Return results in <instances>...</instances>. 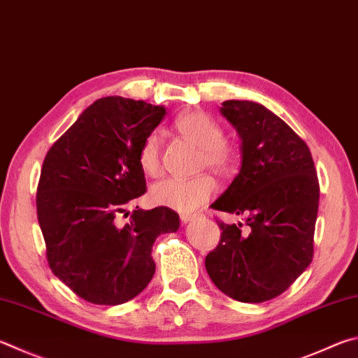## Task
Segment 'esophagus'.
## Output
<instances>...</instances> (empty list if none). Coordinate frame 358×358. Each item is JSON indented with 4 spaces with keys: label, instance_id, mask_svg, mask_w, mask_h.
Returning <instances> with one entry per match:
<instances>
[{
    "label": "esophagus",
    "instance_id": "obj_1",
    "mask_svg": "<svg viewBox=\"0 0 358 358\" xmlns=\"http://www.w3.org/2000/svg\"><path fill=\"white\" fill-rule=\"evenodd\" d=\"M181 220H183V222L186 224V222H191V220H194L197 217V214H192V213H183L181 214Z\"/></svg>",
    "mask_w": 358,
    "mask_h": 358
}]
</instances>
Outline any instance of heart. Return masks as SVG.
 <instances>
[{"label": "heart", "mask_w": 358, "mask_h": 358, "mask_svg": "<svg viewBox=\"0 0 358 358\" xmlns=\"http://www.w3.org/2000/svg\"><path fill=\"white\" fill-rule=\"evenodd\" d=\"M175 128L185 139L201 148V167H211L220 173H230L236 167L238 155L225 141L224 128L205 113L192 111L178 117ZM139 166L148 177L162 173L161 134L152 131L139 148ZM217 191V181L211 175L196 178H166L155 185L150 197L155 205L177 211H194L210 200Z\"/></svg>", "instance_id": "b5f03b06"}]
</instances>
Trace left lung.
I'll use <instances>...</instances> for the list:
<instances>
[{"instance_id": "8db88e82", "label": "left lung", "mask_w": 358, "mask_h": 358, "mask_svg": "<svg viewBox=\"0 0 358 358\" xmlns=\"http://www.w3.org/2000/svg\"><path fill=\"white\" fill-rule=\"evenodd\" d=\"M241 138V171L213 210L245 216L217 220L220 241L205 258L208 275L227 296L259 303L287 291L313 259L320 181L302 138L253 101L220 108Z\"/></svg>"}]
</instances>
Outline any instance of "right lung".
I'll return each mask as SVG.
<instances>
[{"label":"right lung","instance_id":"1","mask_svg":"<svg viewBox=\"0 0 358 358\" xmlns=\"http://www.w3.org/2000/svg\"><path fill=\"white\" fill-rule=\"evenodd\" d=\"M164 115V106L141 100L100 99L43 159L36 205L47 262L90 303L120 305L145 289L155 274V239L178 230V214L166 206L134 210L119 225L147 191L139 148Z\"/></svg>","mask_w":358,"mask_h":358}]
</instances>
